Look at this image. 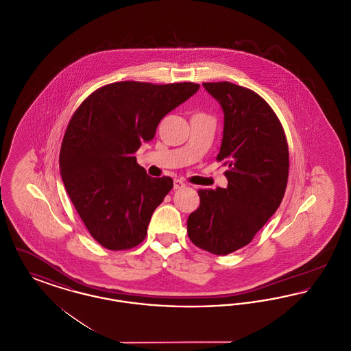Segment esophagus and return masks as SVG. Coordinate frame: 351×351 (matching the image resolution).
Here are the masks:
<instances>
[{
	"mask_svg": "<svg viewBox=\"0 0 351 351\" xmlns=\"http://www.w3.org/2000/svg\"><path fill=\"white\" fill-rule=\"evenodd\" d=\"M185 186V183H184L183 180H180V179H175L173 180V188L175 189H179V188H183Z\"/></svg>",
	"mask_w": 351,
	"mask_h": 351,
	"instance_id": "1",
	"label": "esophagus"
}]
</instances>
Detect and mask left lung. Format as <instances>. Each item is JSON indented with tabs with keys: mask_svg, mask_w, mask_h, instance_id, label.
Segmentation results:
<instances>
[{
	"mask_svg": "<svg viewBox=\"0 0 351 351\" xmlns=\"http://www.w3.org/2000/svg\"><path fill=\"white\" fill-rule=\"evenodd\" d=\"M202 85L225 114L217 162L228 168V186L197 191L200 206L186 233L202 250L226 255L249 245L279 208L289 152L279 118L258 93L229 82Z\"/></svg>",
	"mask_w": 351,
	"mask_h": 351,
	"instance_id": "obj_1",
	"label": "left lung"
}]
</instances>
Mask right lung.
<instances>
[{
  "instance_id": "right-lung-1",
  "label": "right lung",
  "mask_w": 351,
  "mask_h": 351,
  "mask_svg": "<svg viewBox=\"0 0 351 351\" xmlns=\"http://www.w3.org/2000/svg\"><path fill=\"white\" fill-rule=\"evenodd\" d=\"M199 88L188 82L106 84L73 113L62 142L60 175L85 228L105 249L129 250L146 238L173 182L149 176L134 154Z\"/></svg>"
}]
</instances>
